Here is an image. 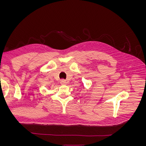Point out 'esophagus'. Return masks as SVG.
Listing matches in <instances>:
<instances>
[{
	"mask_svg": "<svg viewBox=\"0 0 146 146\" xmlns=\"http://www.w3.org/2000/svg\"><path fill=\"white\" fill-rule=\"evenodd\" d=\"M66 83L67 82H66V81L65 80H61L60 81V83L61 84V85H66Z\"/></svg>",
	"mask_w": 146,
	"mask_h": 146,
	"instance_id": "1",
	"label": "esophagus"
}]
</instances>
